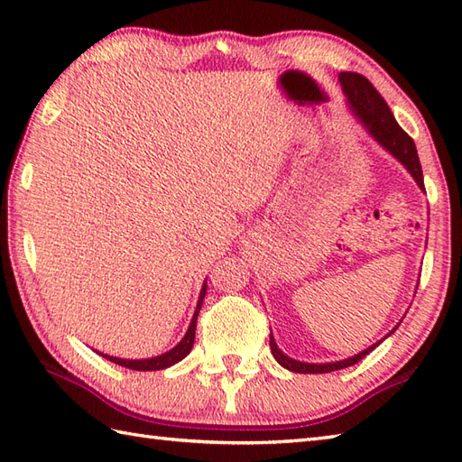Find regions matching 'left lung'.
<instances>
[{
	"label": "left lung",
	"instance_id": "8db88e82",
	"mask_svg": "<svg viewBox=\"0 0 462 462\" xmlns=\"http://www.w3.org/2000/svg\"><path fill=\"white\" fill-rule=\"evenodd\" d=\"M339 83L343 87V93H346V97H347V105H349L351 113L357 116L359 123L365 126L367 133L383 146V149H385L389 154H393L395 159L405 166L409 174L413 176L415 182L419 184V189L425 190L423 171H420L417 146H415L413 139H411V136L403 129H401L399 123L395 121L393 113H391V109H389V105L383 101V97L377 93L375 87H373L363 75L349 73V71L339 73ZM399 326L401 323H397V326L391 329L383 339H387ZM381 341L373 343L371 347L359 351L357 356L341 359V361L303 363V361L288 357L286 353H282L276 339H273V336L270 333V349H272L273 359H276L282 367H286L288 371H293V373H329V371L346 369L349 365H356L357 361L369 356V353L375 349Z\"/></svg>",
	"mask_w": 462,
	"mask_h": 462
}]
</instances>
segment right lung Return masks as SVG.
<instances>
[{
	"mask_svg": "<svg viewBox=\"0 0 462 462\" xmlns=\"http://www.w3.org/2000/svg\"><path fill=\"white\" fill-rule=\"evenodd\" d=\"M204 296H206V282H204V286L200 290L199 303H196V310H194V316H192V321H190V326H189V331L184 333V337L180 339L179 346H174L171 351H166V353H162V356H156V357H151V359H121V357L106 356V353H99V356L113 361V363H116V365L126 367V369H134V371H159V369H166V367L174 365V363L182 361L186 356H189L192 346H194L196 319H199V311L202 308Z\"/></svg>",
	"mask_w": 462,
	"mask_h": 462,
	"instance_id": "right-lung-1",
	"label": "right lung"
}]
</instances>
